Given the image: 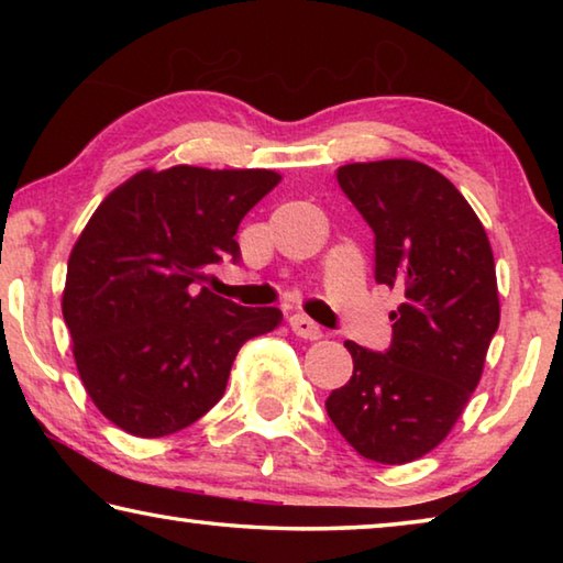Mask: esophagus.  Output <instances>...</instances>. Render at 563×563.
<instances>
[{
	"label": "esophagus",
	"instance_id": "obj_1",
	"mask_svg": "<svg viewBox=\"0 0 563 563\" xmlns=\"http://www.w3.org/2000/svg\"><path fill=\"white\" fill-rule=\"evenodd\" d=\"M290 330L295 332V335L302 338V340H320L322 338V328L318 325V322H312L308 316H290Z\"/></svg>",
	"mask_w": 563,
	"mask_h": 563
}]
</instances>
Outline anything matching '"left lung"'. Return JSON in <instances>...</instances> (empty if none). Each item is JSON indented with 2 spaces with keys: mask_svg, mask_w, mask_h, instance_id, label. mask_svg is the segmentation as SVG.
Here are the masks:
<instances>
[{
  "mask_svg": "<svg viewBox=\"0 0 563 563\" xmlns=\"http://www.w3.org/2000/svg\"><path fill=\"white\" fill-rule=\"evenodd\" d=\"M338 184L375 233V280L405 302L385 355L345 342L352 377L325 407L365 460L407 464L442 444L482 379L499 328L492 245L452 180L419 161L347 164Z\"/></svg>",
  "mask_w": 563,
  "mask_h": 563,
  "instance_id": "left-lung-1",
  "label": "left lung"
}]
</instances>
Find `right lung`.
<instances>
[{"mask_svg": "<svg viewBox=\"0 0 563 563\" xmlns=\"http://www.w3.org/2000/svg\"><path fill=\"white\" fill-rule=\"evenodd\" d=\"M280 178L144 168L89 218L62 312L84 389L119 430L144 440L186 430L223 397L243 342L278 328V308H241L196 285L223 255L238 261V225Z\"/></svg>", "mask_w": 563, "mask_h": 563, "instance_id": "obj_1", "label": "right lung"}]
</instances>
